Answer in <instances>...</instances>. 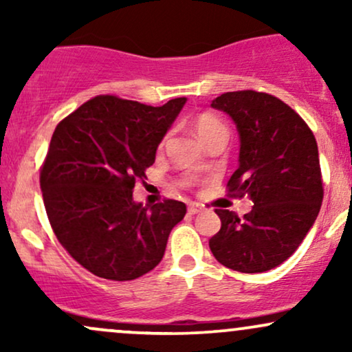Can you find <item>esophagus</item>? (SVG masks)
<instances>
[{"label": "esophagus", "mask_w": 352, "mask_h": 352, "mask_svg": "<svg viewBox=\"0 0 352 352\" xmlns=\"http://www.w3.org/2000/svg\"><path fill=\"white\" fill-rule=\"evenodd\" d=\"M199 212H201L200 205H195V204L188 205V215H197Z\"/></svg>", "instance_id": "obj_1"}]
</instances>
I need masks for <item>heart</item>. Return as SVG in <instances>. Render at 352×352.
Segmentation results:
<instances>
[{
    "label": "heart",
    "instance_id": "b5f03b06",
    "mask_svg": "<svg viewBox=\"0 0 352 352\" xmlns=\"http://www.w3.org/2000/svg\"><path fill=\"white\" fill-rule=\"evenodd\" d=\"M193 131H195V134L199 135V139L204 144H207L210 139H213L218 134H227L225 124L213 114H200L199 117H195Z\"/></svg>",
    "mask_w": 352,
    "mask_h": 352
}]
</instances>
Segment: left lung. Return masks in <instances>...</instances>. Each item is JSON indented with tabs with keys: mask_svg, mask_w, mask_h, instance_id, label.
<instances>
[{
	"mask_svg": "<svg viewBox=\"0 0 352 352\" xmlns=\"http://www.w3.org/2000/svg\"><path fill=\"white\" fill-rule=\"evenodd\" d=\"M210 106L232 117L240 137L228 193L253 201L243 218L215 210L221 228L210 250L230 270L268 272L296 252L321 208L316 139L288 104L265 92H225Z\"/></svg>",
	"mask_w": 352,
	"mask_h": 352,
	"instance_id": "1",
	"label": "left lung"
}]
</instances>
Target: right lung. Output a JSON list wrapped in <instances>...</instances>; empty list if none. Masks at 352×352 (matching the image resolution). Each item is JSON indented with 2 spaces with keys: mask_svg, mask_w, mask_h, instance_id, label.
<instances>
[{
  "mask_svg": "<svg viewBox=\"0 0 352 352\" xmlns=\"http://www.w3.org/2000/svg\"><path fill=\"white\" fill-rule=\"evenodd\" d=\"M185 102L98 96L56 127L39 177L44 207L59 243L96 276L131 281L151 272L187 213L184 201L144 207L132 197Z\"/></svg>",
  "mask_w": 352,
  "mask_h": 352,
  "instance_id": "add662e5",
  "label": "right lung"
}]
</instances>
